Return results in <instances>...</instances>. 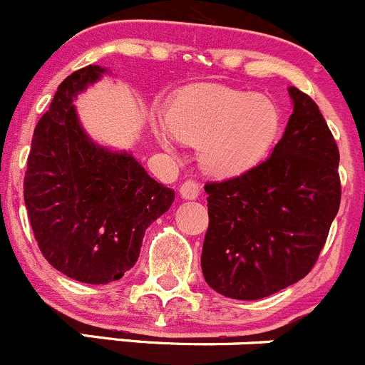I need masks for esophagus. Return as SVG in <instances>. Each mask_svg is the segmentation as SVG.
<instances>
[{
	"label": "esophagus",
	"instance_id": "esophagus-1",
	"mask_svg": "<svg viewBox=\"0 0 365 365\" xmlns=\"http://www.w3.org/2000/svg\"><path fill=\"white\" fill-rule=\"evenodd\" d=\"M200 183L196 180H185V182L180 185V194H182L183 200H196L200 196Z\"/></svg>",
	"mask_w": 365,
	"mask_h": 365
}]
</instances>
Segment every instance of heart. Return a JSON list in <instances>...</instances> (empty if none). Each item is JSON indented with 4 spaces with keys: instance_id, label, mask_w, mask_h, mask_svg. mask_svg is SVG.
Here are the masks:
<instances>
[{
    "instance_id": "obj_1",
    "label": "heart",
    "mask_w": 365,
    "mask_h": 365,
    "mask_svg": "<svg viewBox=\"0 0 365 365\" xmlns=\"http://www.w3.org/2000/svg\"><path fill=\"white\" fill-rule=\"evenodd\" d=\"M280 126L277 103L225 85H194L175 94L158 140L171 148L173 135L197 146L205 171L232 178L250 171L271 148Z\"/></svg>"
}]
</instances>
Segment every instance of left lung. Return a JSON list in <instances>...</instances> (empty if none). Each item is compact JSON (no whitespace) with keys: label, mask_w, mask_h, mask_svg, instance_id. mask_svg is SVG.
<instances>
[{"label":"left lung","mask_w":365,"mask_h":365,"mask_svg":"<svg viewBox=\"0 0 365 365\" xmlns=\"http://www.w3.org/2000/svg\"><path fill=\"white\" fill-rule=\"evenodd\" d=\"M284 137L250 171L205 185V282L233 299L267 298L305 278L341 205L339 148L319 107L289 87Z\"/></svg>","instance_id":"left-lung-1"}]
</instances>
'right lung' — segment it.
<instances>
[{"label":"right lung","instance_id":"add662e5","mask_svg":"<svg viewBox=\"0 0 365 365\" xmlns=\"http://www.w3.org/2000/svg\"><path fill=\"white\" fill-rule=\"evenodd\" d=\"M107 69L87 66L58 85L35 126L24 205L46 260L73 280L103 285L139 258L148 226L175 190L155 182L126 151L100 146L81 128L73 100Z\"/></svg>","mask_w":365,"mask_h":365}]
</instances>
